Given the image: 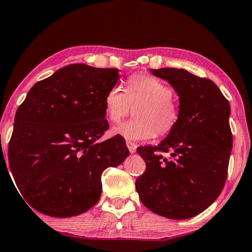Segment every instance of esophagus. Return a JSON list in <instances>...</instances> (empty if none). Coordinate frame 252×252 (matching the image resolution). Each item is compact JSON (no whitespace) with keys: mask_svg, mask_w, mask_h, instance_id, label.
<instances>
[{"mask_svg":"<svg viewBox=\"0 0 252 252\" xmlns=\"http://www.w3.org/2000/svg\"><path fill=\"white\" fill-rule=\"evenodd\" d=\"M126 146H127V149H129L131 154L135 153V149H137V145H135V143L131 142V141H126Z\"/></svg>","mask_w":252,"mask_h":252,"instance_id":"34e87169","label":"esophagus"}]
</instances>
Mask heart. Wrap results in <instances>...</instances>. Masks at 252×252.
<instances>
[{
  "instance_id": "heart-1",
  "label": "heart",
  "mask_w": 252,
  "mask_h": 252,
  "mask_svg": "<svg viewBox=\"0 0 252 252\" xmlns=\"http://www.w3.org/2000/svg\"><path fill=\"white\" fill-rule=\"evenodd\" d=\"M171 87L154 76L137 74L126 82V91L113 86L104 98L105 113L111 122L117 123L129 113L131 106L137 119L123 122L112 129V133L126 140L138 141L168 134L178 121V110L173 101Z\"/></svg>"
}]
</instances>
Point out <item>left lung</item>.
<instances>
[{
    "label": "left lung",
    "mask_w": 252,
    "mask_h": 252,
    "mask_svg": "<svg viewBox=\"0 0 252 252\" xmlns=\"http://www.w3.org/2000/svg\"><path fill=\"white\" fill-rule=\"evenodd\" d=\"M150 71L177 93L178 121L158 146L137 149L146 171L135 181V189L154 213L189 219L206 210L224 187L232 150L230 103L209 78L177 68Z\"/></svg>",
    "instance_id": "1"
}]
</instances>
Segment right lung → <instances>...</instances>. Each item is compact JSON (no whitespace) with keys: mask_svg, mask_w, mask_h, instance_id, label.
Segmentation results:
<instances>
[{"mask_svg":"<svg viewBox=\"0 0 252 252\" xmlns=\"http://www.w3.org/2000/svg\"><path fill=\"white\" fill-rule=\"evenodd\" d=\"M118 68L73 63L35 83L19 106L9 163L20 193L38 212L69 218L89 211L102 193V173L130 155L109 129L104 98Z\"/></svg>","mask_w":252,"mask_h":252,"instance_id":"add662e5","label":"right lung"}]
</instances>
